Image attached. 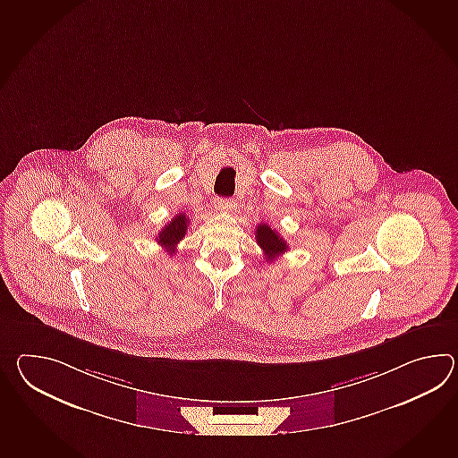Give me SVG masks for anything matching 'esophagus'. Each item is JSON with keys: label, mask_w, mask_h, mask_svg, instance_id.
Wrapping results in <instances>:
<instances>
[{"label": "esophagus", "mask_w": 458, "mask_h": 458, "mask_svg": "<svg viewBox=\"0 0 458 458\" xmlns=\"http://www.w3.org/2000/svg\"><path fill=\"white\" fill-rule=\"evenodd\" d=\"M215 208H218V210H233V199H216L215 200Z\"/></svg>", "instance_id": "34e87169"}]
</instances>
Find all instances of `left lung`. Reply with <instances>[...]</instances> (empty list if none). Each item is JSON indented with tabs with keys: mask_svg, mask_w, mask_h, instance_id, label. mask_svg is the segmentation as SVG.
Masks as SVG:
<instances>
[{
	"mask_svg": "<svg viewBox=\"0 0 458 458\" xmlns=\"http://www.w3.org/2000/svg\"><path fill=\"white\" fill-rule=\"evenodd\" d=\"M254 236H256V243L259 244L261 250L265 251V258L267 261H273L277 256L287 251V242L283 240V236L275 232L269 225H258Z\"/></svg>",
	"mask_w": 458,
	"mask_h": 458,
	"instance_id": "1",
	"label": "left lung"
}]
</instances>
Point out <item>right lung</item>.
<instances>
[{
	"label": "right lung",
	"instance_id": "right-lung-1",
	"mask_svg": "<svg viewBox=\"0 0 458 458\" xmlns=\"http://www.w3.org/2000/svg\"><path fill=\"white\" fill-rule=\"evenodd\" d=\"M187 225H189L187 215H175L173 220L164 226L163 232L159 233V236L156 238L157 243L164 246V248L167 250V253L174 254V251H175V244L179 243L183 236H185Z\"/></svg>",
	"mask_w": 458,
	"mask_h": 458
}]
</instances>
